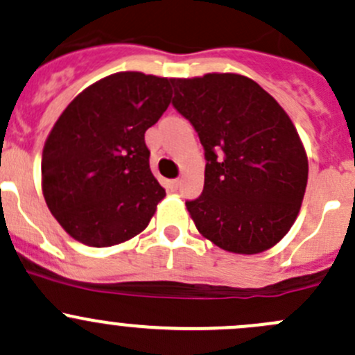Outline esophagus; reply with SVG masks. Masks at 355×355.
<instances>
[{
  "mask_svg": "<svg viewBox=\"0 0 355 355\" xmlns=\"http://www.w3.org/2000/svg\"><path fill=\"white\" fill-rule=\"evenodd\" d=\"M178 185H180V180H177V178H175V180H170V182H168V189H170L171 192L177 191Z\"/></svg>",
  "mask_w": 355,
  "mask_h": 355,
  "instance_id": "obj_1",
  "label": "esophagus"
}]
</instances>
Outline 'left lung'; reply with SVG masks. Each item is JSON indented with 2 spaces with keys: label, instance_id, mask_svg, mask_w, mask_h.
I'll use <instances>...</instances> for the list:
<instances>
[{
  "label": "left lung",
  "instance_id": "obj_1",
  "mask_svg": "<svg viewBox=\"0 0 355 355\" xmlns=\"http://www.w3.org/2000/svg\"><path fill=\"white\" fill-rule=\"evenodd\" d=\"M173 106L199 135L204 191L185 206L202 237L235 254L271 249L292 228L307 185V155L285 110L252 78H171Z\"/></svg>",
  "mask_w": 355,
  "mask_h": 355
}]
</instances>
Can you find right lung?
Segmentation results:
<instances>
[{
	"label": "right lung",
	"mask_w": 355,
	"mask_h": 355,
	"mask_svg": "<svg viewBox=\"0 0 355 355\" xmlns=\"http://www.w3.org/2000/svg\"><path fill=\"white\" fill-rule=\"evenodd\" d=\"M170 82L118 71L84 89L56 120L42 149V194L75 241L116 245L151 221L166 194L144 134L170 105Z\"/></svg>",
	"instance_id": "obj_1"
}]
</instances>
